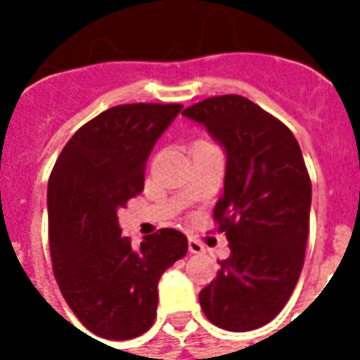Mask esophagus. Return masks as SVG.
<instances>
[{
	"label": "esophagus",
	"instance_id": "34e87169",
	"mask_svg": "<svg viewBox=\"0 0 360 360\" xmlns=\"http://www.w3.org/2000/svg\"><path fill=\"white\" fill-rule=\"evenodd\" d=\"M188 252H191V254H203V252H205V246H203L198 239H192L191 237V239H188Z\"/></svg>",
	"mask_w": 360,
	"mask_h": 360
}]
</instances>
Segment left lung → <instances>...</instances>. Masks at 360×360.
Returning <instances> with one entry per match:
<instances>
[{
  "instance_id": "8db88e82",
  "label": "left lung",
  "mask_w": 360,
  "mask_h": 360,
  "mask_svg": "<svg viewBox=\"0 0 360 360\" xmlns=\"http://www.w3.org/2000/svg\"><path fill=\"white\" fill-rule=\"evenodd\" d=\"M183 115L226 151L213 219L231 254L200 304L220 329H257L284 308L304 263L312 183L301 147L282 121L240 95L205 98Z\"/></svg>"
}]
</instances>
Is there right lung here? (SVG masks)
Returning a JSON list of instances; mask_svg holds the SVG:
<instances>
[{
	"label": "right lung",
	"instance_id": "add662e5",
	"mask_svg": "<svg viewBox=\"0 0 360 360\" xmlns=\"http://www.w3.org/2000/svg\"><path fill=\"white\" fill-rule=\"evenodd\" d=\"M181 104H121L76 130L48 181L53 276L76 318L95 335L129 340L157 318L158 280L188 250L162 228L132 248L117 211L143 191L153 147Z\"/></svg>",
	"mask_w": 360,
	"mask_h": 360
}]
</instances>
